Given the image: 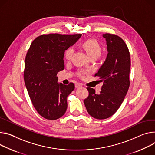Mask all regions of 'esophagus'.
<instances>
[{
  "mask_svg": "<svg viewBox=\"0 0 155 155\" xmlns=\"http://www.w3.org/2000/svg\"><path fill=\"white\" fill-rule=\"evenodd\" d=\"M80 87H82V85L81 83H78L75 84V88H80Z\"/></svg>",
  "mask_w": 155,
  "mask_h": 155,
  "instance_id": "34e87169",
  "label": "esophagus"
}]
</instances>
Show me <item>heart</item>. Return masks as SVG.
Returning <instances> with one entry per match:
<instances>
[{
  "instance_id": "heart-1",
  "label": "heart",
  "mask_w": 155,
  "mask_h": 155,
  "mask_svg": "<svg viewBox=\"0 0 155 155\" xmlns=\"http://www.w3.org/2000/svg\"><path fill=\"white\" fill-rule=\"evenodd\" d=\"M82 47L88 54L90 58H98L101 53V48L99 43L94 39H88L82 44ZM74 52V48H68L64 53V58L67 61H70L72 59Z\"/></svg>"
}]
</instances>
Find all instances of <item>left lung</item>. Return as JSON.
<instances>
[{
    "label": "left lung",
    "instance_id": "1",
    "mask_svg": "<svg viewBox=\"0 0 155 155\" xmlns=\"http://www.w3.org/2000/svg\"><path fill=\"white\" fill-rule=\"evenodd\" d=\"M107 45V56L95 74L103 81L100 94L87 88L88 97L84 100L88 114L96 119H105L113 115L122 103L130 85V53L120 37L103 34Z\"/></svg>",
    "mask_w": 155,
    "mask_h": 155
}]
</instances>
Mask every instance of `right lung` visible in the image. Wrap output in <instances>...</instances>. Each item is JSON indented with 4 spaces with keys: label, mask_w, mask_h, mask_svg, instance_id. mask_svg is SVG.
I'll list each match as a JSON object with an SVG mask.
<instances>
[{
    "label": "right lung",
    "mask_w": 155,
    "mask_h": 155,
    "mask_svg": "<svg viewBox=\"0 0 155 155\" xmlns=\"http://www.w3.org/2000/svg\"><path fill=\"white\" fill-rule=\"evenodd\" d=\"M81 36L78 35H43L36 38L26 55L25 86L38 113L48 120L61 117L67 108V97L74 90L70 83H59L57 74L64 70L65 51Z\"/></svg>",
    "instance_id": "add662e5"
}]
</instances>
